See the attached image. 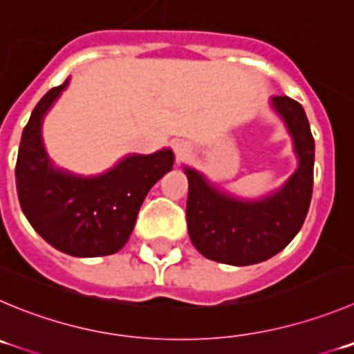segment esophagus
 Wrapping results in <instances>:
<instances>
[{
    "label": "esophagus",
    "mask_w": 354,
    "mask_h": 354,
    "mask_svg": "<svg viewBox=\"0 0 354 354\" xmlns=\"http://www.w3.org/2000/svg\"><path fill=\"white\" fill-rule=\"evenodd\" d=\"M174 153H175V156H177V160H184L186 156H189L191 144L186 142V140H175Z\"/></svg>",
    "instance_id": "obj_1"
}]
</instances>
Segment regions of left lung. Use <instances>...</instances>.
<instances>
[{"mask_svg":"<svg viewBox=\"0 0 354 354\" xmlns=\"http://www.w3.org/2000/svg\"><path fill=\"white\" fill-rule=\"evenodd\" d=\"M272 111L281 118L294 142L299 165L287 183L255 200L227 193L191 167L186 218L189 238L201 255L231 266L268 261L283 250L301 231L313 194L315 139L299 102L272 95Z\"/></svg>","mask_w":354,"mask_h":354,"instance_id":"1","label":"left lung"}]
</instances>
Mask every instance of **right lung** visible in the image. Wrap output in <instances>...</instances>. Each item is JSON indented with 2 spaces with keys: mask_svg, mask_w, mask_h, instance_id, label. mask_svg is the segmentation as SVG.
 Masks as SVG:
<instances>
[{
  "mask_svg": "<svg viewBox=\"0 0 354 354\" xmlns=\"http://www.w3.org/2000/svg\"><path fill=\"white\" fill-rule=\"evenodd\" d=\"M67 85L69 78L36 104L22 132L15 167L20 207L36 233L64 254H116L129 241L149 189L174 167V153L127 154L88 177L59 168L46 153L41 127Z\"/></svg>",
  "mask_w": 354,
  "mask_h": 354,
  "instance_id": "obj_1",
  "label": "right lung"
}]
</instances>
